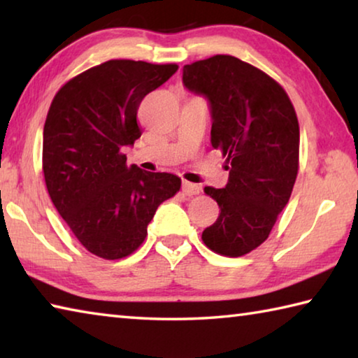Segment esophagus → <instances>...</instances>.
Listing matches in <instances>:
<instances>
[{
	"label": "esophagus",
	"instance_id": "34e87169",
	"mask_svg": "<svg viewBox=\"0 0 358 358\" xmlns=\"http://www.w3.org/2000/svg\"><path fill=\"white\" fill-rule=\"evenodd\" d=\"M181 189H183V194L185 196H196V194H199V186L194 185V183H189V181H183V186H181Z\"/></svg>",
	"mask_w": 358,
	"mask_h": 358
}]
</instances>
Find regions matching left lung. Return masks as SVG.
<instances>
[{"label": "left lung", "mask_w": 358, "mask_h": 358, "mask_svg": "<svg viewBox=\"0 0 358 358\" xmlns=\"http://www.w3.org/2000/svg\"><path fill=\"white\" fill-rule=\"evenodd\" d=\"M183 83L208 98L211 145L229 171L226 187H203L221 211L202 240L221 256H245L268 238L292 194L300 155L295 108L273 77L232 55L186 64Z\"/></svg>", "instance_id": "obj_1"}]
</instances>
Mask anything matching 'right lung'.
Wrapping results in <instances>:
<instances>
[{
    "label": "right lung",
    "instance_id": "right-lung-1",
    "mask_svg": "<svg viewBox=\"0 0 358 358\" xmlns=\"http://www.w3.org/2000/svg\"><path fill=\"white\" fill-rule=\"evenodd\" d=\"M178 66L108 59L66 82L44 124L42 171L53 205L85 250L131 256L159 205L180 191L173 173L126 164L121 150L142 136L137 108Z\"/></svg>",
    "mask_w": 358,
    "mask_h": 358
}]
</instances>
